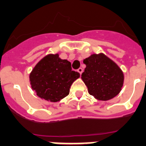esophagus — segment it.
I'll return each instance as SVG.
<instances>
[{"label":"esophagus","instance_id":"1","mask_svg":"<svg viewBox=\"0 0 146 146\" xmlns=\"http://www.w3.org/2000/svg\"><path fill=\"white\" fill-rule=\"evenodd\" d=\"M77 71H78V73H80V74H82V73H83V68H79L77 70Z\"/></svg>","mask_w":146,"mask_h":146}]
</instances>
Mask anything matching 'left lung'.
<instances>
[{"mask_svg":"<svg viewBox=\"0 0 146 146\" xmlns=\"http://www.w3.org/2000/svg\"><path fill=\"white\" fill-rule=\"evenodd\" d=\"M83 63L86 67L81 78L91 96L106 101L119 94L123 85L124 76L113 60L100 53L91 55Z\"/></svg>","mask_w":146,"mask_h":146,"instance_id":"8db88e82","label":"left lung"}]
</instances>
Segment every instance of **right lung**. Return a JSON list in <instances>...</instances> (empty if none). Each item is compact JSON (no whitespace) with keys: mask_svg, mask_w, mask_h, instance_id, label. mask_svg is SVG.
<instances>
[{"mask_svg":"<svg viewBox=\"0 0 146 146\" xmlns=\"http://www.w3.org/2000/svg\"><path fill=\"white\" fill-rule=\"evenodd\" d=\"M80 77L73 71L70 62L61 60L58 54L43 57L30 74L31 87L39 97L58 102L69 95L72 83Z\"/></svg>","mask_w":146,"mask_h":146,"instance_id":"right-lung-1","label":"right lung"}]
</instances>
